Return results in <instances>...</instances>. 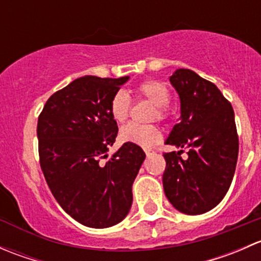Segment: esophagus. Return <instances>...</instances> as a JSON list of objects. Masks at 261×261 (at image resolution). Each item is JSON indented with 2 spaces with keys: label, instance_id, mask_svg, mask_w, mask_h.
<instances>
[{
  "label": "esophagus",
  "instance_id": "34e87169",
  "mask_svg": "<svg viewBox=\"0 0 261 261\" xmlns=\"http://www.w3.org/2000/svg\"><path fill=\"white\" fill-rule=\"evenodd\" d=\"M144 151H145L146 156H150V155L154 154V149H151V147H144Z\"/></svg>",
  "mask_w": 261,
  "mask_h": 261
}]
</instances>
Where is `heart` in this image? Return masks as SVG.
I'll return each mask as SVG.
<instances>
[{
    "label": "heart",
    "instance_id": "obj_1",
    "mask_svg": "<svg viewBox=\"0 0 261 261\" xmlns=\"http://www.w3.org/2000/svg\"><path fill=\"white\" fill-rule=\"evenodd\" d=\"M139 98L147 99L154 105V110L150 114V120L165 121L169 117L168 103L170 102V93L168 87L159 81L146 80L140 82L135 88ZM131 99L123 91L116 92L110 103V114L118 123H123L130 116ZM121 140L133 143L140 146H150L159 143L162 139V131L154 123L140 125L131 122L123 126L120 131Z\"/></svg>",
    "mask_w": 261,
    "mask_h": 261
}]
</instances>
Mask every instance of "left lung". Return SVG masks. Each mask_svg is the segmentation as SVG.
<instances>
[{
  "mask_svg": "<svg viewBox=\"0 0 261 261\" xmlns=\"http://www.w3.org/2000/svg\"><path fill=\"white\" fill-rule=\"evenodd\" d=\"M179 94L180 121L165 144L188 147L164 152L163 186L178 211L201 215L217 206L232 181L239 155L235 114L230 102L212 82L191 69H177L170 77Z\"/></svg>",
  "mask_w": 261,
  "mask_h": 261,
  "instance_id": "8db88e82",
  "label": "left lung"
}]
</instances>
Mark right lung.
I'll use <instances>...</instances> for the list:
<instances>
[{"label":"right lung","instance_id":"right-lung-1","mask_svg":"<svg viewBox=\"0 0 261 261\" xmlns=\"http://www.w3.org/2000/svg\"><path fill=\"white\" fill-rule=\"evenodd\" d=\"M128 77L77 78L53 93L38 118L39 159L53 196L84 226L111 227L127 216L133 183L145 159L125 143L107 159L118 127L110 103Z\"/></svg>","mask_w":261,"mask_h":261}]
</instances>
